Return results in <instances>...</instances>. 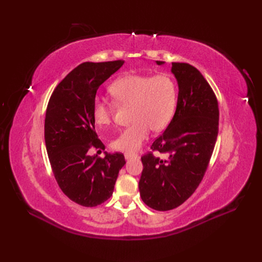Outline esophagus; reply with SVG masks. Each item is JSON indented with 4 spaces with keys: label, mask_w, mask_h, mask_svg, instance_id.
Here are the masks:
<instances>
[{
    "label": "esophagus",
    "mask_w": 262,
    "mask_h": 262,
    "mask_svg": "<svg viewBox=\"0 0 262 262\" xmlns=\"http://www.w3.org/2000/svg\"><path fill=\"white\" fill-rule=\"evenodd\" d=\"M133 158H139V156L138 155H130V154L124 155V159H126V160H130V159H133Z\"/></svg>",
    "instance_id": "1"
}]
</instances>
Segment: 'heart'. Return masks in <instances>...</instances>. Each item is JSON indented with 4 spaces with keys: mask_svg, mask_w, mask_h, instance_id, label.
Masks as SVG:
<instances>
[{
    "mask_svg": "<svg viewBox=\"0 0 262 262\" xmlns=\"http://www.w3.org/2000/svg\"><path fill=\"white\" fill-rule=\"evenodd\" d=\"M113 100L120 105H131V123L112 142L113 149L120 152L135 154L147 140L150 129L163 130L169 123L177 104V85L166 73H129L116 79L108 87ZM93 118L100 128L112 124L114 110L108 101L96 97Z\"/></svg>",
    "mask_w": 262,
    "mask_h": 262,
    "instance_id": "1",
    "label": "heart"
}]
</instances>
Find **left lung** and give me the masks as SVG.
<instances>
[{"mask_svg": "<svg viewBox=\"0 0 262 262\" xmlns=\"http://www.w3.org/2000/svg\"><path fill=\"white\" fill-rule=\"evenodd\" d=\"M162 65L163 61L157 60ZM179 93L175 115L141 160L143 202L158 211L182 205L202 182L219 133V102L203 74L186 63H171ZM154 151L166 153L161 159Z\"/></svg>", "mask_w": 262, "mask_h": 262, "instance_id": "1", "label": "left lung"}]
</instances>
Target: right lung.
Listing matches in <instances>:
<instances>
[{
	"label": "right lung",
	"instance_id": "add662e5",
	"mask_svg": "<svg viewBox=\"0 0 262 262\" xmlns=\"http://www.w3.org/2000/svg\"><path fill=\"white\" fill-rule=\"evenodd\" d=\"M122 65L121 59L80 64L57 84L47 106L45 141L53 175L63 193L84 207L107 201L126 163L120 152L89 156L93 147L104 149L95 131L94 99L99 86Z\"/></svg>",
	"mask_w": 262,
	"mask_h": 262
}]
</instances>
